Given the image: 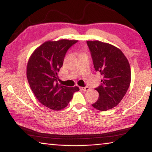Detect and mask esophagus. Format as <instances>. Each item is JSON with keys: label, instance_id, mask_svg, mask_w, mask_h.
Here are the masks:
<instances>
[{"label": "esophagus", "instance_id": "34e87169", "mask_svg": "<svg viewBox=\"0 0 152 152\" xmlns=\"http://www.w3.org/2000/svg\"><path fill=\"white\" fill-rule=\"evenodd\" d=\"M80 88L82 91H88V90L90 89L89 87L88 86H85V87H80Z\"/></svg>", "mask_w": 152, "mask_h": 152}]
</instances>
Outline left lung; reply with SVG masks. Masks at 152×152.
<instances>
[{
  "label": "left lung",
  "instance_id": "obj_1",
  "mask_svg": "<svg viewBox=\"0 0 152 152\" xmlns=\"http://www.w3.org/2000/svg\"><path fill=\"white\" fill-rule=\"evenodd\" d=\"M95 70L102 76V83L95 88L99 97L92 107L101 111L116 107L127 92L131 82L129 63L115 46L100 41H87Z\"/></svg>",
  "mask_w": 152,
  "mask_h": 152
}]
</instances>
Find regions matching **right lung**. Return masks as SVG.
<instances>
[{
  "mask_svg": "<svg viewBox=\"0 0 152 152\" xmlns=\"http://www.w3.org/2000/svg\"><path fill=\"white\" fill-rule=\"evenodd\" d=\"M77 40L48 41L33 51L27 66L29 86L41 103L49 109H64L72 99L78 86L66 87L58 82V73L63 65L66 53Z\"/></svg>",
  "mask_w": 152,
  "mask_h": 152,
  "instance_id": "1",
  "label": "right lung"
}]
</instances>
